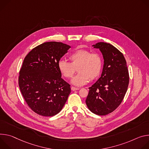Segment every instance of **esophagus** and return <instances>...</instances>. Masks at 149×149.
I'll list each match as a JSON object with an SVG mask.
<instances>
[{
    "mask_svg": "<svg viewBox=\"0 0 149 149\" xmlns=\"http://www.w3.org/2000/svg\"><path fill=\"white\" fill-rule=\"evenodd\" d=\"M71 89H72V91H74L79 90V88H75V87H73V86H72V87H71Z\"/></svg>",
    "mask_w": 149,
    "mask_h": 149,
    "instance_id": "obj_1",
    "label": "esophagus"
}]
</instances>
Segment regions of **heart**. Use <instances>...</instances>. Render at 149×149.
<instances>
[{"instance_id":"obj_1","label":"heart","mask_w":149,"mask_h":149,"mask_svg":"<svg viewBox=\"0 0 149 149\" xmlns=\"http://www.w3.org/2000/svg\"><path fill=\"white\" fill-rule=\"evenodd\" d=\"M70 63L64 60L58 62V69L65 78H71L76 71L79 73L71 80L76 86L86 85L89 79L94 80L100 76L102 68V61L101 56L96 53H91L86 49H79L69 56Z\"/></svg>"}]
</instances>
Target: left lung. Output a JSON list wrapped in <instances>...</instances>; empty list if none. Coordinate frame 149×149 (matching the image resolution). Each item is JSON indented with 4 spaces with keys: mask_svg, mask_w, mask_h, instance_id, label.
Segmentation results:
<instances>
[{
    "mask_svg": "<svg viewBox=\"0 0 149 149\" xmlns=\"http://www.w3.org/2000/svg\"><path fill=\"white\" fill-rule=\"evenodd\" d=\"M92 47L101 52L104 65L101 77L89 88L86 104L92 112L105 115L123 101L129 84V74L124 55L117 48L104 42Z\"/></svg>",
    "mask_w": 149,
    "mask_h": 149,
    "instance_id": "left-lung-1",
    "label": "left lung"
}]
</instances>
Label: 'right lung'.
<instances>
[{"label": "right lung", "mask_w": 149, "mask_h": 149, "mask_svg": "<svg viewBox=\"0 0 149 149\" xmlns=\"http://www.w3.org/2000/svg\"><path fill=\"white\" fill-rule=\"evenodd\" d=\"M70 47L60 42H47L33 48L24 58L19 86L28 105L38 115L54 116L68 100L70 85L61 78L58 62Z\"/></svg>", "instance_id": "add662e5"}]
</instances>
